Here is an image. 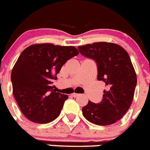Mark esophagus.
Masks as SVG:
<instances>
[{
  "label": "esophagus",
  "mask_w": 150,
  "mask_h": 150,
  "mask_svg": "<svg viewBox=\"0 0 150 150\" xmlns=\"http://www.w3.org/2000/svg\"><path fill=\"white\" fill-rule=\"evenodd\" d=\"M81 96V94H78V93H73V94H72V96L75 98L78 97V96Z\"/></svg>",
  "instance_id": "obj_1"
}]
</instances>
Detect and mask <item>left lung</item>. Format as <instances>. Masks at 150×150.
Wrapping results in <instances>:
<instances>
[{"label":"left lung","instance_id":"left-lung-1","mask_svg":"<svg viewBox=\"0 0 150 150\" xmlns=\"http://www.w3.org/2000/svg\"><path fill=\"white\" fill-rule=\"evenodd\" d=\"M80 53L96 63L98 80L108 86L101 101L89 100L82 112L95 124L107 126L120 120L133 100L137 77L128 53L119 45L98 42L78 47Z\"/></svg>","mask_w":150,"mask_h":150}]
</instances>
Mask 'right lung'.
Here are the masks:
<instances>
[{
	"label": "right lung",
	"mask_w": 150,
	"mask_h": 150,
	"mask_svg": "<svg viewBox=\"0 0 150 150\" xmlns=\"http://www.w3.org/2000/svg\"><path fill=\"white\" fill-rule=\"evenodd\" d=\"M78 53L74 47L51 43L34 44L22 52L12 69L11 81L14 97L28 119L47 124L59 115L68 96L55 92L52 81L62 66Z\"/></svg>",
	"instance_id": "obj_1"
}]
</instances>
